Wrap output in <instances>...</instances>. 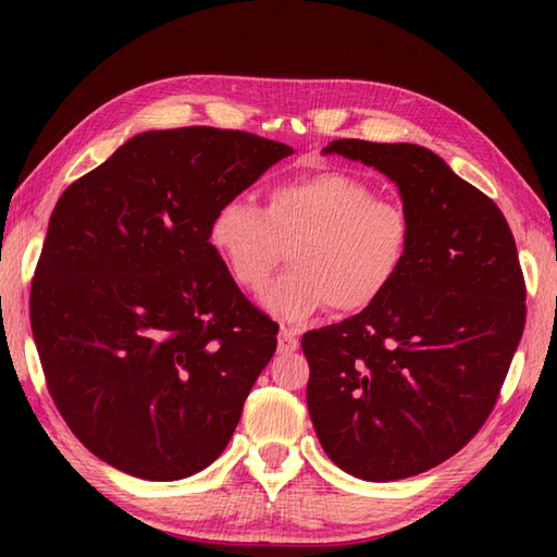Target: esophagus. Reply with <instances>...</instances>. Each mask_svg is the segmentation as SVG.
I'll return each instance as SVG.
<instances>
[{"label": "esophagus", "instance_id": "1", "mask_svg": "<svg viewBox=\"0 0 557 557\" xmlns=\"http://www.w3.org/2000/svg\"><path fill=\"white\" fill-rule=\"evenodd\" d=\"M277 347L280 351H294L299 347V337H297V330L294 327H282V333L277 337Z\"/></svg>", "mask_w": 557, "mask_h": 557}]
</instances>
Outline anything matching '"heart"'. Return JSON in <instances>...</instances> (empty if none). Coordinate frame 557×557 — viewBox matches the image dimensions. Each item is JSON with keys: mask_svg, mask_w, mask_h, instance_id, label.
Wrapping results in <instances>:
<instances>
[{"mask_svg": "<svg viewBox=\"0 0 557 557\" xmlns=\"http://www.w3.org/2000/svg\"><path fill=\"white\" fill-rule=\"evenodd\" d=\"M208 242L246 292L263 287L289 248L294 268L265 287L263 306L299 323L325 306L349 315L381 301L409 263L413 220L363 176L327 168L270 184L263 210L244 196L222 200Z\"/></svg>", "mask_w": 557, "mask_h": 557, "instance_id": "obj_1", "label": "heart"}]
</instances>
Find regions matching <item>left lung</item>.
I'll return each mask as SVG.
<instances>
[{
    "mask_svg": "<svg viewBox=\"0 0 557 557\" xmlns=\"http://www.w3.org/2000/svg\"><path fill=\"white\" fill-rule=\"evenodd\" d=\"M325 152L399 186L413 246L381 301L301 337L306 401L337 467L407 479L459 453L491 417L524 333V272L500 208L429 148L339 138Z\"/></svg>",
    "mask_w": 557,
    "mask_h": 557,
    "instance_id": "obj_1",
    "label": "left lung"
}]
</instances>
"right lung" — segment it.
Segmentation results:
<instances>
[{
    "instance_id": "1",
    "label": "right lung",
    "mask_w": 557,
    "mask_h": 557,
    "mask_svg": "<svg viewBox=\"0 0 557 557\" xmlns=\"http://www.w3.org/2000/svg\"><path fill=\"white\" fill-rule=\"evenodd\" d=\"M287 156L234 128L148 132L59 196L33 339L54 407L108 465L174 481L227 447L280 327L236 287L208 224Z\"/></svg>"
}]
</instances>
